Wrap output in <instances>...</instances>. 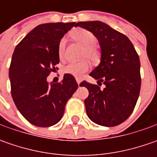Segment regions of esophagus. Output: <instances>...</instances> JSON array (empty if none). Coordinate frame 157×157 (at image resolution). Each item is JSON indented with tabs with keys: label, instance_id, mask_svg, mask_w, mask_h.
<instances>
[{
	"label": "esophagus",
	"instance_id": "34e87169",
	"mask_svg": "<svg viewBox=\"0 0 157 157\" xmlns=\"http://www.w3.org/2000/svg\"><path fill=\"white\" fill-rule=\"evenodd\" d=\"M76 80H77V83H78V85L79 86V84H80V82H81V80H80L79 78H77Z\"/></svg>",
	"mask_w": 157,
	"mask_h": 157
}]
</instances>
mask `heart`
I'll return each instance as SVG.
<instances>
[{
  "instance_id": "heart-1",
  "label": "heart",
  "mask_w": 157,
  "mask_h": 157,
  "mask_svg": "<svg viewBox=\"0 0 157 157\" xmlns=\"http://www.w3.org/2000/svg\"><path fill=\"white\" fill-rule=\"evenodd\" d=\"M71 36L83 45V50L81 52V58H87L92 63L99 62L101 57V51L100 46L94 43L95 36L90 30L83 29V28H77L71 31ZM64 49H65V39L62 38L59 41L57 46V56L60 60H63L64 57ZM90 67V64L87 60L84 59L79 62L75 63H69L63 66V72L73 76L75 78H81L86 72H87Z\"/></svg>"
}]
</instances>
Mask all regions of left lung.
Wrapping results in <instances>:
<instances>
[{"label": "left lung", "instance_id": "obj_1", "mask_svg": "<svg viewBox=\"0 0 157 157\" xmlns=\"http://www.w3.org/2000/svg\"><path fill=\"white\" fill-rule=\"evenodd\" d=\"M75 26L93 32L101 48V62L90 76L106 87L100 90L97 85L80 83L89 92L85 100L88 117L101 126H118L131 115L140 94L139 56L128 36L102 21H79Z\"/></svg>", "mask_w": 157, "mask_h": 157}]
</instances>
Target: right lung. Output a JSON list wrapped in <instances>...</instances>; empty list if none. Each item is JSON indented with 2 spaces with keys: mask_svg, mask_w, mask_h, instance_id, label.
I'll use <instances>...</instances> for the list:
<instances>
[{
  "mask_svg": "<svg viewBox=\"0 0 157 157\" xmlns=\"http://www.w3.org/2000/svg\"><path fill=\"white\" fill-rule=\"evenodd\" d=\"M75 22L44 23L32 29L15 47L9 66L11 95L17 109L29 123L40 128L57 124L78 86L64 74L49 85L47 77L57 69V46Z\"/></svg>",
  "mask_w": 157,
  "mask_h": 157,
  "instance_id": "add662e5",
  "label": "right lung"
}]
</instances>
